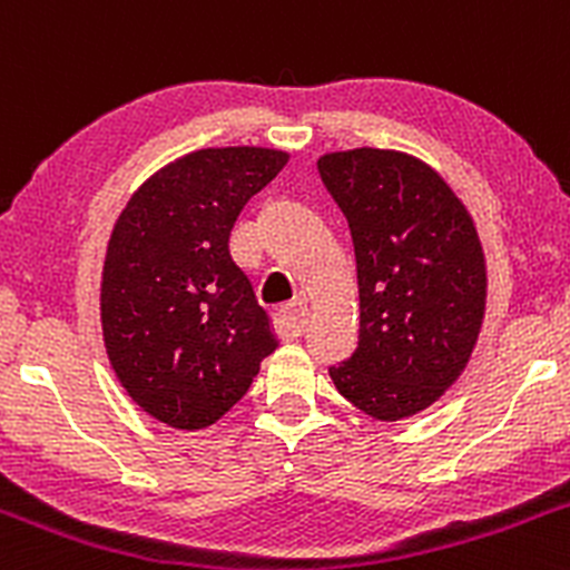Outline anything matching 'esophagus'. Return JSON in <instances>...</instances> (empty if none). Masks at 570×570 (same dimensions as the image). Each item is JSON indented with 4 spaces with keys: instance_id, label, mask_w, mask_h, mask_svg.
I'll return each instance as SVG.
<instances>
[{
    "instance_id": "esophagus-1",
    "label": "esophagus",
    "mask_w": 570,
    "mask_h": 570,
    "mask_svg": "<svg viewBox=\"0 0 570 570\" xmlns=\"http://www.w3.org/2000/svg\"><path fill=\"white\" fill-rule=\"evenodd\" d=\"M307 324H309V309L304 307V304H293V307L279 309V313L274 315V328H277V334L283 340L302 337Z\"/></svg>"
}]
</instances>
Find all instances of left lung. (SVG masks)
Wrapping results in <instances>:
<instances>
[{
	"label": "left lung",
	"mask_w": 570,
	"mask_h": 570,
	"mask_svg": "<svg viewBox=\"0 0 570 570\" xmlns=\"http://www.w3.org/2000/svg\"><path fill=\"white\" fill-rule=\"evenodd\" d=\"M318 173L348 219L360 285V345L328 375L373 420H409L478 345L489 291L478 227L448 180L403 150H334Z\"/></svg>",
	"instance_id": "left-lung-1"
}]
</instances>
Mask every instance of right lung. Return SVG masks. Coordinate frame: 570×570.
Segmentation results:
<instances>
[{"label": "right lung", "instance_id": "obj_1", "mask_svg": "<svg viewBox=\"0 0 570 570\" xmlns=\"http://www.w3.org/2000/svg\"><path fill=\"white\" fill-rule=\"evenodd\" d=\"M291 154L203 148L156 169L117 216L101 272V332L126 395L175 431H203L277 348L233 263L230 230Z\"/></svg>", "mask_w": 570, "mask_h": 570}]
</instances>
